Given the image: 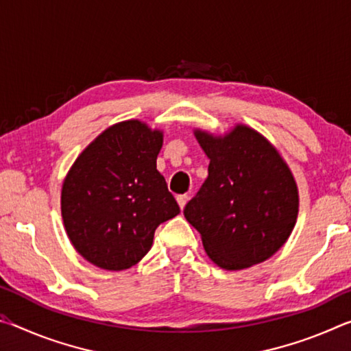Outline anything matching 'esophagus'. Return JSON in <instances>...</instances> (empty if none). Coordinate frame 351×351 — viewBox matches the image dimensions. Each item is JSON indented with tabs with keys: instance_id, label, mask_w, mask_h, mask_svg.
Here are the masks:
<instances>
[{
	"instance_id": "1",
	"label": "esophagus",
	"mask_w": 351,
	"mask_h": 351,
	"mask_svg": "<svg viewBox=\"0 0 351 351\" xmlns=\"http://www.w3.org/2000/svg\"><path fill=\"white\" fill-rule=\"evenodd\" d=\"M187 199H189V197H187V195H178V197H176V201H178V204H180V207H181V210L184 209V206H186V203H187Z\"/></svg>"
}]
</instances>
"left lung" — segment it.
<instances>
[{"instance_id": "8db88e82", "label": "left lung", "mask_w": 351, "mask_h": 351, "mask_svg": "<svg viewBox=\"0 0 351 351\" xmlns=\"http://www.w3.org/2000/svg\"><path fill=\"white\" fill-rule=\"evenodd\" d=\"M209 176L184 217L201 234L219 268L237 271L268 260L288 240L299 192L287 162L268 139L246 125L224 136L195 130Z\"/></svg>"}]
</instances>
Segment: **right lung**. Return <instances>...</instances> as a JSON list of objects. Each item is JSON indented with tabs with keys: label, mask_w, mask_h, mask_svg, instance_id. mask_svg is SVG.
<instances>
[{
	"label": "right lung",
	"mask_w": 351,
	"mask_h": 351,
	"mask_svg": "<svg viewBox=\"0 0 351 351\" xmlns=\"http://www.w3.org/2000/svg\"><path fill=\"white\" fill-rule=\"evenodd\" d=\"M161 147L159 130L136 119L119 122L80 153L64 178V229L97 268H132L150 251L158 226L180 213L156 170Z\"/></svg>",
	"instance_id": "1"
}]
</instances>
